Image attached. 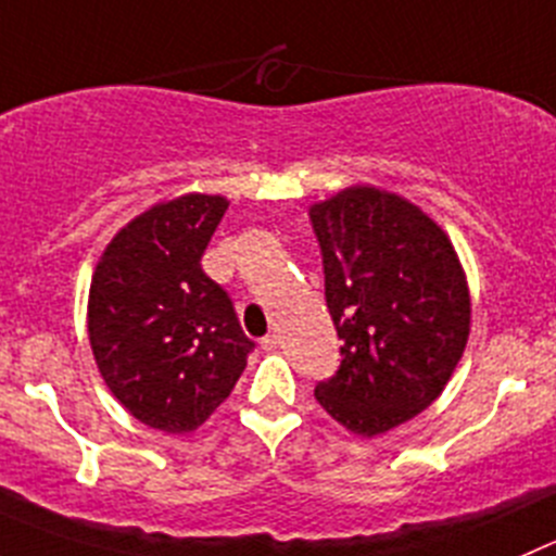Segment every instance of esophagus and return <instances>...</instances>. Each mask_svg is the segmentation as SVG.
<instances>
[{"label": "esophagus", "mask_w": 556, "mask_h": 556, "mask_svg": "<svg viewBox=\"0 0 556 556\" xmlns=\"http://www.w3.org/2000/svg\"><path fill=\"white\" fill-rule=\"evenodd\" d=\"M262 349H264V352H275V349H278V336H275V332H273V336H264L262 338Z\"/></svg>", "instance_id": "34e87169"}]
</instances>
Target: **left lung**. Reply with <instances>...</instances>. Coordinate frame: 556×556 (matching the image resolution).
I'll return each instance as SVG.
<instances>
[{
  "label": "left lung",
  "instance_id": "left-lung-1",
  "mask_svg": "<svg viewBox=\"0 0 556 556\" xmlns=\"http://www.w3.org/2000/svg\"><path fill=\"white\" fill-rule=\"evenodd\" d=\"M325 300L343 341L321 409L357 437L420 415L451 382L469 338V289L445 231L420 207L357 185L311 207Z\"/></svg>",
  "mask_w": 556,
  "mask_h": 556
}]
</instances>
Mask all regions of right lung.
Here are the masks:
<instances>
[{"label":"right lung","mask_w":556,"mask_h":556,"mask_svg":"<svg viewBox=\"0 0 556 556\" xmlns=\"http://www.w3.org/2000/svg\"><path fill=\"white\" fill-rule=\"evenodd\" d=\"M224 195L185 193L130 220L105 245L89 287L94 363L144 426L188 433L235 390L256 343L229 294L202 269Z\"/></svg>","instance_id":"add662e5"}]
</instances>
